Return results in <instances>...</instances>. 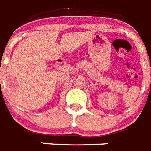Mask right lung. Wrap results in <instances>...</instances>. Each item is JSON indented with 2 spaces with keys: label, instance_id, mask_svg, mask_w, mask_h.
Returning <instances> with one entry per match:
<instances>
[{
  "label": "right lung",
  "instance_id": "1",
  "mask_svg": "<svg viewBox=\"0 0 151 151\" xmlns=\"http://www.w3.org/2000/svg\"><path fill=\"white\" fill-rule=\"evenodd\" d=\"M0 82H1V81H0Z\"/></svg>",
  "mask_w": 151,
  "mask_h": 151
}]
</instances>
